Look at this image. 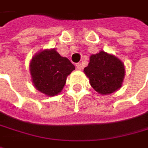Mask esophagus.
I'll list each match as a JSON object with an SVG mask.
<instances>
[{"mask_svg":"<svg viewBox=\"0 0 148 148\" xmlns=\"http://www.w3.org/2000/svg\"><path fill=\"white\" fill-rule=\"evenodd\" d=\"M76 67H77V69L78 70H81L83 69V66L81 63H76Z\"/></svg>","mask_w":148,"mask_h":148,"instance_id":"obj_1","label":"esophagus"}]
</instances>
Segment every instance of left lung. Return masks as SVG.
<instances>
[{
	"label": "left lung",
	"mask_w": 148,
	"mask_h": 148,
	"mask_svg": "<svg viewBox=\"0 0 148 148\" xmlns=\"http://www.w3.org/2000/svg\"><path fill=\"white\" fill-rule=\"evenodd\" d=\"M84 72L92 87L101 95H108L120 88L125 77V67L116 57L101 51L90 56Z\"/></svg>",
	"instance_id": "obj_1"
}]
</instances>
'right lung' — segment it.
Instances as JSON below:
<instances>
[{"mask_svg":"<svg viewBox=\"0 0 148 148\" xmlns=\"http://www.w3.org/2000/svg\"><path fill=\"white\" fill-rule=\"evenodd\" d=\"M75 69L67 58L53 49L40 51L32 58L30 74L35 88L47 96L58 95L66 83L67 76Z\"/></svg>","mask_w":148,"mask_h":148,"instance_id":"add662e5","label":"right lung"}]
</instances>
